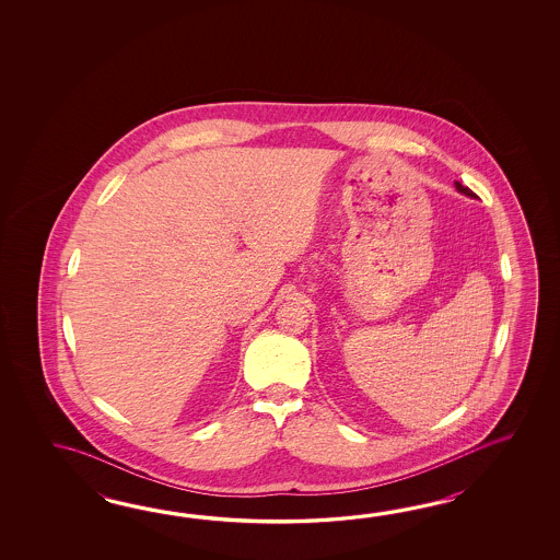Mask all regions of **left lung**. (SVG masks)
I'll return each mask as SVG.
<instances>
[{"label":"left lung","mask_w":560,"mask_h":560,"mask_svg":"<svg viewBox=\"0 0 560 560\" xmlns=\"http://www.w3.org/2000/svg\"><path fill=\"white\" fill-rule=\"evenodd\" d=\"M454 184H456V190L463 191V194L470 196V198H475V191L470 190V188H466V186H463L460 182H454Z\"/></svg>","instance_id":"left-lung-1"}]
</instances>
